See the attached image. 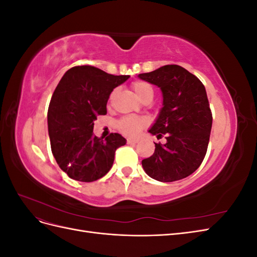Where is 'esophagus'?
<instances>
[{
	"instance_id": "34e87169",
	"label": "esophagus",
	"mask_w": 257,
	"mask_h": 257,
	"mask_svg": "<svg viewBox=\"0 0 257 257\" xmlns=\"http://www.w3.org/2000/svg\"><path fill=\"white\" fill-rule=\"evenodd\" d=\"M138 139L137 138H127V144H137Z\"/></svg>"
}]
</instances>
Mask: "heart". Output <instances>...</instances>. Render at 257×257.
<instances>
[{
	"label": "heart",
	"mask_w": 257,
	"mask_h": 257,
	"mask_svg": "<svg viewBox=\"0 0 257 257\" xmlns=\"http://www.w3.org/2000/svg\"><path fill=\"white\" fill-rule=\"evenodd\" d=\"M132 88H133L135 94L142 100L147 97H153L151 85L145 81H135L132 84ZM145 125L146 120L138 115H125L116 123V127L119 131L127 135H136Z\"/></svg>",
	"instance_id": "b5f03b06"
}]
</instances>
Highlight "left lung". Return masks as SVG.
Instances as JSON below:
<instances>
[{
    "label": "left lung",
    "instance_id": "obj_1",
    "mask_svg": "<svg viewBox=\"0 0 257 257\" xmlns=\"http://www.w3.org/2000/svg\"><path fill=\"white\" fill-rule=\"evenodd\" d=\"M138 77L162 91L163 107L148 132L166 138L164 145L154 143V153L142 161L144 170L161 182L186 178L203 162L212 126L204 84L179 65H164Z\"/></svg>",
    "mask_w": 257,
    "mask_h": 257
}]
</instances>
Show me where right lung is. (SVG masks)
Here are the masks:
<instances>
[{"label": "right lung", "instance_id": "1", "mask_svg": "<svg viewBox=\"0 0 257 257\" xmlns=\"http://www.w3.org/2000/svg\"><path fill=\"white\" fill-rule=\"evenodd\" d=\"M128 78L90 65L72 67L61 78L48 108V133L53 157L71 179L92 182L104 177L115 150L126 144L118 133L96 137L93 126L97 115L107 113L112 90Z\"/></svg>", "mask_w": 257, "mask_h": 257}]
</instances>
